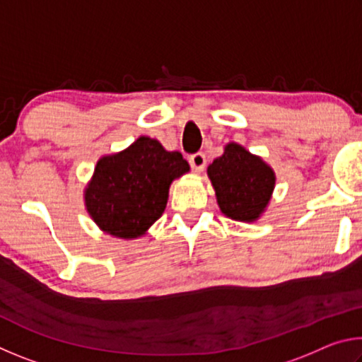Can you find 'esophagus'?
<instances>
[{
    "instance_id": "1",
    "label": "esophagus",
    "mask_w": 362,
    "mask_h": 362,
    "mask_svg": "<svg viewBox=\"0 0 362 362\" xmlns=\"http://www.w3.org/2000/svg\"><path fill=\"white\" fill-rule=\"evenodd\" d=\"M189 166L194 170V173H201L206 168V156L203 153H196V155L189 156Z\"/></svg>"
}]
</instances>
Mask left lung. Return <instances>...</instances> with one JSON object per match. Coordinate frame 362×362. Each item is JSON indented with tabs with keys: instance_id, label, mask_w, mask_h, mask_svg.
<instances>
[{
	"instance_id": "8db88e82",
	"label": "left lung",
	"mask_w": 362,
	"mask_h": 362,
	"mask_svg": "<svg viewBox=\"0 0 362 362\" xmlns=\"http://www.w3.org/2000/svg\"><path fill=\"white\" fill-rule=\"evenodd\" d=\"M207 177L223 216L246 223L263 216L276 185L273 168L236 142L225 145L223 155L207 168Z\"/></svg>"
}]
</instances>
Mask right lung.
I'll use <instances>...</instances> for the list:
<instances>
[{"label": "right lung", "instance_id": "add662e5", "mask_svg": "<svg viewBox=\"0 0 362 362\" xmlns=\"http://www.w3.org/2000/svg\"><path fill=\"white\" fill-rule=\"evenodd\" d=\"M189 173L179 151L140 136L127 148L102 156L84 188V206L110 236L137 240L166 209L170 183Z\"/></svg>", "mask_w": 362, "mask_h": 362}]
</instances>
